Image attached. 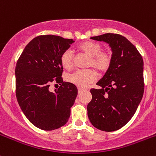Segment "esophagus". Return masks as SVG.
<instances>
[{"label": "esophagus", "mask_w": 156, "mask_h": 156, "mask_svg": "<svg viewBox=\"0 0 156 156\" xmlns=\"http://www.w3.org/2000/svg\"><path fill=\"white\" fill-rule=\"evenodd\" d=\"M78 94H81V93L83 92V89H81V88H78Z\"/></svg>", "instance_id": "1"}]
</instances>
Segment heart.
Returning a JSON list of instances; mask_svg holds the SVG:
<instances>
[{"instance_id": "obj_1", "label": "heart", "mask_w": 156, "mask_h": 156, "mask_svg": "<svg viewBox=\"0 0 156 156\" xmlns=\"http://www.w3.org/2000/svg\"><path fill=\"white\" fill-rule=\"evenodd\" d=\"M100 44L88 41L78 45V50L89 56L87 67H93L97 72L103 73L108 71L112 62V54L108 51L101 50ZM60 62L62 67L66 70H70L73 66V56L71 50H67L60 56ZM96 79V74L93 69L78 70L66 77L68 82L78 87H85Z\"/></svg>"}]
</instances>
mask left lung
<instances>
[{
	"instance_id": "1",
	"label": "left lung",
	"mask_w": 156,
	"mask_h": 156,
	"mask_svg": "<svg viewBox=\"0 0 156 156\" xmlns=\"http://www.w3.org/2000/svg\"><path fill=\"white\" fill-rule=\"evenodd\" d=\"M90 38L109 44L112 62L97 83L101 88L90 89L87 115L96 128L115 131L131 119L142 100L144 60L136 47L121 34L106 33Z\"/></svg>"
}]
</instances>
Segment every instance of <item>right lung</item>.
Here are the masks:
<instances>
[{
  "label": "right lung",
  "instance_id": "obj_1",
  "mask_svg": "<svg viewBox=\"0 0 156 156\" xmlns=\"http://www.w3.org/2000/svg\"><path fill=\"white\" fill-rule=\"evenodd\" d=\"M72 39L40 35L23 50L16 66V96L26 117L35 127L53 130L66 124L78 94L76 86L63 81L60 56ZM55 82L60 87L48 90Z\"/></svg>",
  "mask_w": 156,
  "mask_h": 156
}]
</instances>
